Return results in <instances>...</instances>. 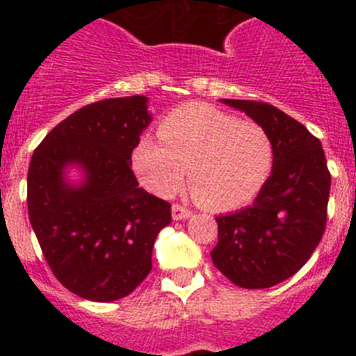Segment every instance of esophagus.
Listing matches in <instances>:
<instances>
[{
	"instance_id": "34e87169",
	"label": "esophagus",
	"mask_w": 356,
	"mask_h": 356,
	"mask_svg": "<svg viewBox=\"0 0 356 356\" xmlns=\"http://www.w3.org/2000/svg\"><path fill=\"white\" fill-rule=\"evenodd\" d=\"M171 216H172V221H184V219H188V217L193 216V212H191L188 209H185V207L172 205Z\"/></svg>"
}]
</instances>
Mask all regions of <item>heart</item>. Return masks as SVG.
<instances>
[{
  "label": "heart",
  "mask_w": 356,
  "mask_h": 356,
  "mask_svg": "<svg viewBox=\"0 0 356 356\" xmlns=\"http://www.w3.org/2000/svg\"><path fill=\"white\" fill-rule=\"evenodd\" d=\"M159 140L140 137L131 169L146 191L175 196L185 184L201 205L234 210L259 196L275 168L271 134L207 103H185L162 119Z\"/></svg>",
  "instance_id": "obj_1"
}]
</instances>
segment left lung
<instances>
[{"mask_svg": "<svg viewBox=\"0 0 356 356\" xmlns=\"http://www.w3.org/2000/svg\"><path fill=\"white\" fill-rule=\"evenodd\" d=\"M266 128L275 143V168L253 205L219 216L213 266L242 289H267L307 264L325 234L330 176L319 139L267 103L221 99Z\"/></svg>", "mask_w": 356, "mask_h": 356, "instance_id": "8db88e82", "label": "left lung"}]
</instances>
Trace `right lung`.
I'll return each instance as SVG.
<instances>
[{
  "label": "right lung",
  "mask_w": 356,
  "mask_h": 356,
  "mask_svg": "<svg viewBox=\"0 0 356 356\" xmlns=\"http://www.w3.org/2000/svg\"><path fill=\"white\" fill-rule=\"evenodd\" d=\"M151 121L146 96L103 99L56 124L30 160L31 228L53 275L85 300L131 294L171 222V205L131 171V151Z\"/></svg>",
  "instance_id": "obj_1"
}]
</instances>
